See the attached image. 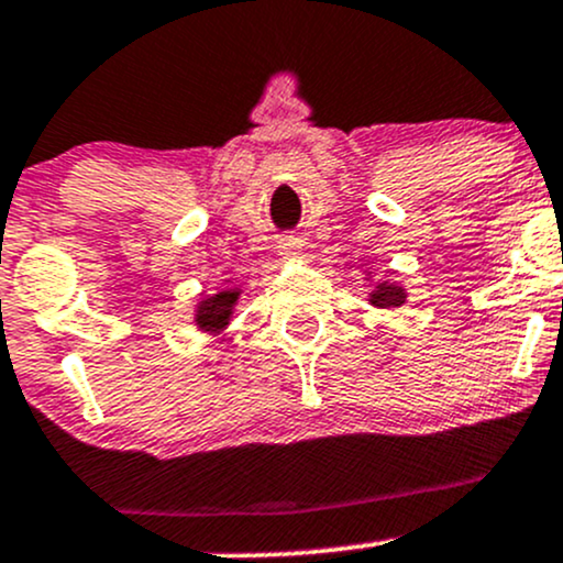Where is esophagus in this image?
I'll use <instances>...</instances> for the list:
<instances>
[{
    "mask_svg": "<svg viewBox=\"0 0 563 563\" xmlns=\"http://www.w3.org/2000/svg\"><path fill=\"white\" fill-rule=\"evenodd\" d=\"M300 250H303V244L298 239H284L279 244V252L284 257H298Z\"/></svg>",
    "mask_w": 563,
    "mask_h": 563,
    "instance_id": "1",
    "label": "esophagus"
}]
</instances>
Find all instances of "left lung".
<instances>
[{
	"label": "left lung",
	"mask_w": 563,
	"mask_h": 563,
	"mask_svg": "<svg viewBox=\"0 0 563 563\" xmlns=\"http://www.w3.org/2000/svg\"><path fill=\"white\" fill-rule=\"evenodd\" d=\"M405 287L395 282H378L376 289L371 292V306L376 308H400L405 303Z\"/></svg>",
	"instance_id": "1"
}]
</instances>
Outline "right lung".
Listing matches in <instances>:
<instances>
[{
  "instance_id": "add662e5",
  "label": "right lung",
  "mask_w": 563,
  "mask_h": 563,
  "mask_svg": "<svg viewBox=\"0 0 563 563\" xmlns=\"http://www.w3.org/2000/svg\"><path fill=\"white\" fill-rule=\"evenodd\" d=\"M241 289H222V292L211 295V298H203L201 303L196 306V313H192V322L201 332H209V335H220L222 330L231 324L233 308L239 303Z\"/></svg>"
}]
</instances>
